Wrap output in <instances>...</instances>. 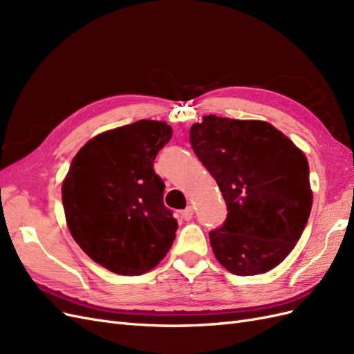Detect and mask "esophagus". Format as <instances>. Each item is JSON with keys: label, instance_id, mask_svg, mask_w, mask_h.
<instances>
[{"label": "esophagus", "instance_id": "obj_1", "mask_svg": "<svg viewBox=\"0 0 354 354\" xmlns=\"http://www.w3.org/2000/svg\"><path fill=\"white\" fill-rule=\"evenodd\" d=\"M180 216H181V218L186 220V221L192 220V217H194V208H192V207H187L186 209H183V211L180 212Z\"/></svg>", "mask_w": 354, "mask_h": 354}]
</instances>
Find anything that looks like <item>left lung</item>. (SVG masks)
Segmentation results:
<instances>
[{
  "label": "left lung",
  "mask_w": 354,
  "mask_h": 354,
  "mask_svg": "<svg viewBox=\"0 0 354 354\" xmlns=\"http://www.w3.org/2000/svg\"><path fill=\"white\" fill-rule=\"evenodd\" d=\"M190 145L229 211L209 232L216 259L238 276L272 270L294 250L312 209L306 155L272 124L216 115L192 125Z\"/></svg>",
  "instance_id": "1"
}]
</instances>
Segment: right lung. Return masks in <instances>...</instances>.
<instances>
[{"instance_id": "right-lung-1", "label": "right lung", "mask_w": 354, "mask_h": 354, "mask_svg": "<svg viewBox=\"0 0 354 354\" xmlns=\"http://www.w3.org/2000/svg\"><path fill=\"white\" fill-rule=\"evenodd\" d=\"M173 136L140 120L95 136L72 159L62 186L69 232L82 251L116 274L138 276L164 259L178 227L153 169Z\"/></svg>"}]
</instances>
